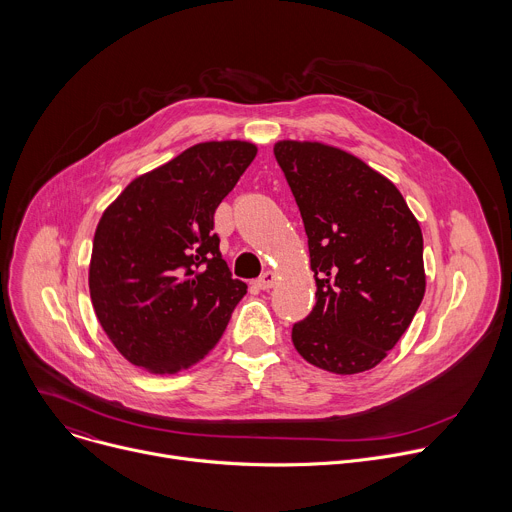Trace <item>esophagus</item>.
Returning a JSON list of instances; mask_svg holds the SVG:
<instances>
[{
    "label": "esophagus",
    "instance_id": "34e87169",
    "mask_svg": "<svg viewBox=\"0 0 512 512\" xmlns=\"http://www.w3.org/2000/svg\"><path fill=\"white\" fill-rule=\"evenodd\" d=\"M275 285V273L273 271H265L259 279H255V287L259 289H271Z\"/></svg>",
    "mask_w": 512,
    "mask_h": 512
}]
</instances>
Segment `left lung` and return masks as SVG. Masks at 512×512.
<instances>
[{"mask_svg":"<svg viewBox=\"0 0 512 512\" xmlns=\"http://www.w3.org/2000/svg\"><path fill=\"white\" fill-rule=\"evenodd\" d=\"M273 154L298 202L316 279V306L291 340L318 369L369 371L423 300L419 223L393 182L342 150L279 141Z\"/></svg>","mask_w":512,"mask_h":512,"instance_id":"obj_1","label":"left lung"}]
</instances>
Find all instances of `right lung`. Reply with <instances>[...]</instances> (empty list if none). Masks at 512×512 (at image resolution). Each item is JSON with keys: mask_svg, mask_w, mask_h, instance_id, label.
<instances>
[{"mask_svg": "<svg viewBox=\"0 0 512 512\" xmlns=\"http://www.w3.org/2000/svg\"><path fill=\"white\" fill-rule=\"evenodd\" d=\"M247 141H206L135 178L103 212L89 289L115 348L172 375L221 340L247 283L218 251L214 212L255 160Z\"/></svg>", "mask_w": 512, "mask_h": 512, "instance_id": "right-lung-1", "label": "right lung"}]
</instances>
